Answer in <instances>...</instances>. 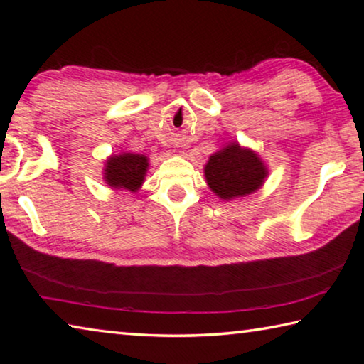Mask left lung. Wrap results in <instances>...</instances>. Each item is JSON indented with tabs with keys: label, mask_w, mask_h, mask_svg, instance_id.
<instances>
[{
	"label": "left lung",
	"mask_w": 364,
	"mask_h": 364,
	"mask_svg": "<svg viewBox=\"0 0 364 364\" xmlns=\"http://www.w3.org/2000/svg\"><path fill=\"white\" fill-rule=\"evenodd\" d=\"M262 160L249 149L231 144L213 154L205 165V178L210 189L221 199H234L257 191L267 176Z\"/></svg>",
	"instance_id": "left-lung-1"
}]
</instances>
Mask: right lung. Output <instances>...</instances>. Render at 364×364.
Wrapping results in <instances>:
<instances>
[{"label":"right lung","mask_w":364,"mask_h":364,"mask_svg":"<svg viewBox=\"0 0 364 364\" xmlns=\"http://www.w3.org/2000/svg\"><path fill=\"white\" fill-rule=\"evenodd\" d=\"M147 168V159L139 154L125 152L122 156H112L107 160V167L104 178L109 186L117 189L136 191L144 181Z\"/></svg>","instance_id":"right-lung-1"}]
</instances>
